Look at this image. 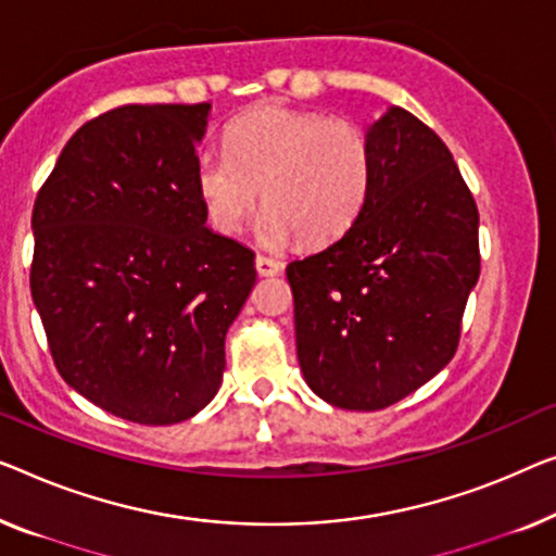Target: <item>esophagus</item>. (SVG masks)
<instances>
[{
  "label": "esophagus",
  "instance_id": "1",
  "mask_svg": "<svg viewBox=\"0 0 556 556\" xmlns=\"http://www.w3.org/2000/svg\"><path fill=\"white\" fill-rule=\"evenodd\" d=\"M255 270H258L261 276H276V273L283 270V263L268 258V255H258V258H255Z\"/></svg>",
  "mask_w": 556,
  "mask_h": 556
}]
</instances>
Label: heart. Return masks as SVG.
Segmentation results:
<instances>
[{
  "label": "heart",
  "mask_w": 556,
  "mask_h": 556,
  "mask_svg": "<svg viewBox=\"0 0 556 556\" xmlns=\"http://www.w3.org/2000/svg\"><path fill=\"white\" fill-rule=\"evenodd\" d=\"M371 182L374 144L364 127L283 104L245 112L230 125L228 148L207 142L195 155L198 195L225 236L255 213L263 185L265 245L341 238L364 211Z\"/></svg>",
  "instance_id": "obj_1"
}]
</instances>
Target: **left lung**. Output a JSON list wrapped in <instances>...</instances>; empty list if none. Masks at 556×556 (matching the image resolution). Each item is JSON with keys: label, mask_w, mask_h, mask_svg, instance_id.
Wrapping results in <instances>:
<instances>
[{"label": "left lung", "mask_w": 556, "mask_h": 556, "mask_svg": "<svg viewBox=\"0 0 556 556\" xmlns=\"http://www.w3.org/2000/svg\"><path fill=\"white\" fill-rule=\"evenodd\" d=\"M366 135L364 211L336 243L286 268L305 383L349 412L396 404L454 358L479 280V211L446 144L401 108Z\"/></svg>", "instance_id": "obj_1"}]
</instances>
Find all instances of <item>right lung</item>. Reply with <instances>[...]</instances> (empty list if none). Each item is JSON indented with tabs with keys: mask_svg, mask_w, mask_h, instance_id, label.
Wrapping results in <instances>:
<instances>
[{
	"mask_svg": "<svg viewBox=\"0 0 556 556\" xmlns=\"http://www.w3.org/2000/svg\"><path fill=\"white\" fill-rule=\"evenodd\" d=\"M211 102L125 104L64 144L31 211L29 288L60 376L104 412L180 424L211 404L255 253L207 228Z\"/></svg>",
	"mask_w": 556,
	"mask_h": 556,
	"instance_id": "1",
	"label": "right lung"
}]
</instances>
